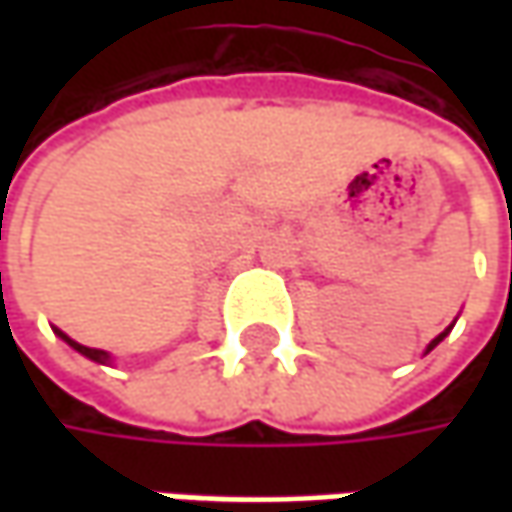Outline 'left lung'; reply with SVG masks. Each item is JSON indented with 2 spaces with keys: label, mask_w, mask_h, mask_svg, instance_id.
<instances>
[{
  "label": "left lung",
  "mask_w": 512,
  "mask_h": 512,
  "mask_svg": "<svg viewBox=\"0 0 512 512\" xmlns=\"http://www.w3.org/2000/svg\"><path fill=\"white\" fill-rule=\"evenodd\" d=\"M450 327H453V325H450ZM450 327H447V330H444V333H439V336H436V339H433V342L427 344V353H430V350H433V347H436V344L442 342L444 336H447V333H450Z\"/></svg>",
  "instance_id": "obj_1"
}]
</instances>
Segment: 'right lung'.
<instances>
[{
	"label": "right lung",
	"mask_w": 512,
	"mask_h": 512,
	"mask_svg": "<svg viewBox=\"0 0 512 512\" xmlns=\"http://www.w3.org/2000/svg\"><path fill=\"white\" fill-rule=\"evenodd\" d=\"M56 336H59L62 342H68L70 347L76 350V353H82V356H88L90 362H99V364H108V362H110V356H108V353H105V350H99V347H88V344L73 342V339H70V336H65V333H62L59 327H56Z\"/></svg>",
	"instance_id": "right-lung-1"
}]
</instances>
